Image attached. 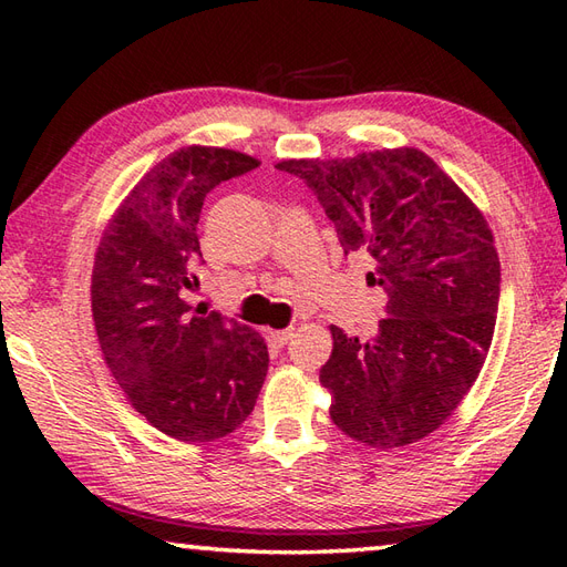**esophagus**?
<instances>
[{"label":"esophagus","instance_id":"obj_1","mask_svg":"<svg viewBox=\"0 0 567 567\" xmlns=\"http://www.w3.org/2000/svg\"><path fill=\"white\" fill-rule=\"evenodd\" d=\"M268 339L275 343V346H285L287 341L292 339V329H280V331H268Z\"/></svg>","mask_w":567,"mask_h":567}]
</instances>
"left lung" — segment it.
<instances>
[{
  "mask_svg": "<svg viewBox=\"0 0 567 567\" xmlns=\"http://www.w3.org/2000/svg\"><path fill=\"white\" fill-rule=\"evenodd\" d=\"M275 167L305 179L346 256L365 258L368 285L388 295L372 339L331 327L319 380L333 424L372 449L429 436L473 388L495 333L499 258L483 212L419 148Z\"/></svg>",
  "mask_w": 567,
  "mask_h": 567,
  "instance_id": "1",
  "label": "left lung"
}]
</instances>
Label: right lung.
I'll return each mask as SVG.
<instances>
[{
    "mask_svg": "<svg viewBox=\"0 0 567 567\" xmlns=\"http://www.w3.org/2000/svg\"><path fill=\"white\" fill-rule=\"evenodd\" d=\"M246 153L187 146L138 179L104 228L92 270V317L106 368L151 426L185 443L236 431L268 375L262 336L219 311L192 315L204 197L256 171Z\"/></svg>",
    "mask_w": 567,
    "mask_h": 567,
    "instance_id": "obj_1",
    "label": "right lung"
}]
</instances>
